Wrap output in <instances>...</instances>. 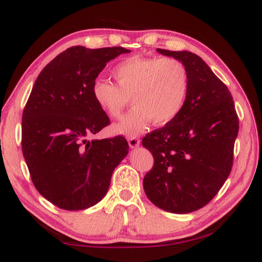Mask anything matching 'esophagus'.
Masks as SVG:
<instances>
[{
	"mask_svg": "<svg viewBox=\"0 0 262 262\" xmlns=\"http://www.w3.org/2000/svg\"><path fill=\"white\" fill-rule=\"evenodd\" d=\"M140 144H141L140 140H138V138H136V137L128 138V145H129L130 148H136V147L140 146Z\"/></svg>",
	"mask_w": 262,
	"mask_h": 262,
	"instance_id": "34e87169",
	"label": "esophagus"
}]
</instances>
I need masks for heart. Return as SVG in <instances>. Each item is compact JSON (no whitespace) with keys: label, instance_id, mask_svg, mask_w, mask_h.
Instances as JSON below:
<instances>
[{"label":"heart","instance_id":"1","mask_svg":"<svg viewBox=\"0 0 262 262\" xmlns=\"http://www.w3.org/2000/svg\"><path fill=\"white\" fill-rule=\"evenodd\" d=\"M115 83L96 79L91 92L99 108L111 118H119L129 103L133 109L113 126L115 134L135 136L153 121L165 125L179 115L185 104L189 75L187 68L176 58L133 56L113 71Z\"/></svg>","mask_w":262,"mask_h":262}]
</instances>
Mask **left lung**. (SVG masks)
<instances>
[{
  "instance_id": "1",
  "label": "left lung",
  "mask_w": 262,
  "mask_h": 262,
  "mask_svg": "<svg viewBox=\"0 0 262 262\" xmlns=\"http://www.w3.org/2000/svg\"><path fill=\"white\" fill-rule=\"evenodd\" d=\"M157 51L185 64L189 89L179 115L143 138L154 158L143 186L159 208L187 214L207 205L229 177L238 118L229 89L198 55Z\"/></svg>"
}]
</instances>
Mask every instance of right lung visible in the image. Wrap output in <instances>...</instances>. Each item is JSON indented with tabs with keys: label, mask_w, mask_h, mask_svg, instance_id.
<instances>
[{
	"label": "right lung",
	"mask_w": 262,
	"mask_h": 262,
	"mask_svg": "<svg viewBox=\"0 0 262 262\" xmlns=\"http://www.w3.org/2000/svg\"><path fill=\"white\" fill-rule=\"evenodd\" d=\"M124 47L73 46L38 75L22 114V153L43 198L66 210L86 209L107 193L128 154L122 136L91 140L109 125L91 92L93 81Z\"/></svg>",
	"instance_id": "right-lung-1"
}]
</instances>
